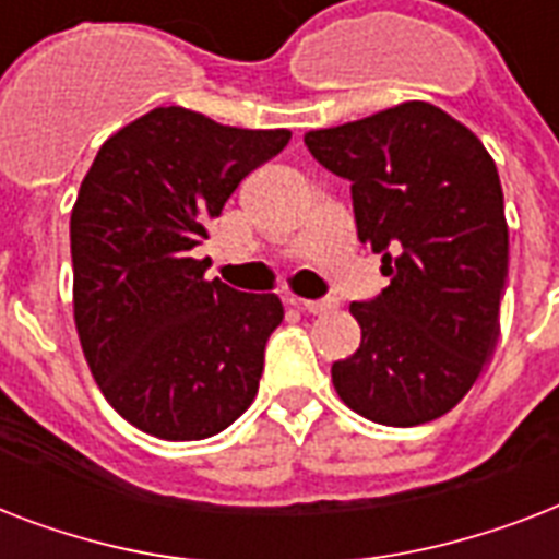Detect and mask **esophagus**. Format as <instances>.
Here are the masks:
<instances>
[{"instance_id":"34e87169","label":"esophagus","mask_w":559,"mask_h":559,"mask_svg":"<svg viewBox=\"0 0 559 559\" xmlns=\"http://www.w3.org/2000/svg\"><path fill=\"white\" fill-rule=\"evenodd\" d=\"M293 305L301 307L305 313L319 316V313H328L336 301H333V298H293Z\"/></svg>"}]
</instances>
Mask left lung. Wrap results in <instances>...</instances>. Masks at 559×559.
<instances>
[{"instance_id":"1","label":"left lung","mask_w":559,"mask_h":559,"mask_svg":"<svg viewBox=\"0 0 559 559\" xmlns=\"http://www.w3.org/2000/svg\"><path fill=\"white\" fill-rule=\"evenodd\" d=\"M305 144L350 182L357 237L391 278L350 305L362 342L333 362L336 394L373 424H429L473 389L499 336L508 223L496 162L426 100L313 130Z\"/></svg>"}]
</instances>
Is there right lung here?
Instances as JSON below:
<instances>
[{
	"mask_svg": "<svg viewBox=\"0 0 559 559\" xmlns=\"http://www.w3.org/2000/svg\"><path fill=\"white\" fill-rule=\"evenodd\" d=\"M289 130H240L159 107L100 144L72 209L74 324L127 424L202 441L252 406L281 298L205 281L191 249Z\"/></svg>",
	"mask_w": 559,
	"mask_h": 559,
	"instance_id": "1",
	"label": "right lung"
}]
</instances>
